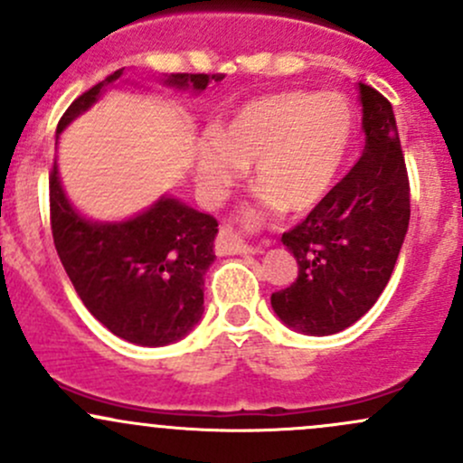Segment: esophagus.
<instances>
[{
	"mask_svg": "<svg viewBox=\"0 0 463 463\" xmlns=\"http://www.w3.org/2000/svg\"><path fill=\"white\" fill-rule=\"evenodd\" d=\"M218 251L221 253H262L265 251V245H245L242 242V238L233 236L232 232H221V236H218Z\"/></svg>",
	"mask_w": 463,
	"mask_h": 463,
	"instance_id": "obj_1",
	"label": "esophagus"
}]
</instances>
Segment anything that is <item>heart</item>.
<instances>
[{"label": "heart", "instance_id": "obj_1", "mask_svg": "<svg viewBox=\"0 0 463 463\" xmlns=\"http://www.w3.org/2000/svg\"><path fill=\"white\" fill-rule=\"evenodd\" d=\"M353 137L342 94L271 92L242 103L196 150V178L221 196L253 165V185L285 213L311 212L331 190Z\"/></svg>", "mask_w": 463, "mask_h": 463}]
</instances>
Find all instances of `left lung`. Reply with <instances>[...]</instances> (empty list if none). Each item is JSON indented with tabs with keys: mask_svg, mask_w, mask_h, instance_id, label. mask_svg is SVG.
<instances>
[{
	"mask_svg": "<svg viewBox=\"0 0 463 463\" xmlns=\"http://www.w3.org/2000/svg\"><path fill=\"white\" fill-rule=\"evenodd\" d=\"M364 152L353 170L282 233L298 262L291 287L271 296L282 325L305 335H333L360 320L384 291L411 218L409 176L392 106L357 83Z\"/></svg>",
	"mask_w": 463,
	"mask_h": 463,
	"instance_id": "obj_1",
	"label": "left lung"
}]
</instances>
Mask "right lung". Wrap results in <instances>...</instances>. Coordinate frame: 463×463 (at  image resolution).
Instances as JSON below:
<instances>
[{"mask_svg": "<svg viewBox=\"0 0 463 463\" xmlns=\"http://www.w3.org/2000/svg\"><path fill=\"white\" fill-rule=\"evenodd\" d=\"M123 71L74 99L57 126L59 134L88 112ZM225 74H165L161 83L176 92L201 94ZM128 83V81H126ZM51 222L61 265L86 309L121 340L138 346H167L201 322L205 273L216 260L218 222L172 194L123 221H92L72 205L51 172Z\"/></svg>", "mask_w": 463, "mask_h": 463, "instance_id": "add662e5", "label": "right lung"}]
</instances>
